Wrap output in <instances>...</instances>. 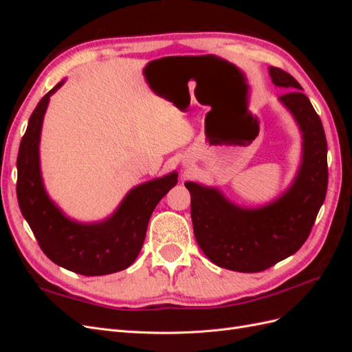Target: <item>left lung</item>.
<instances>
[{
    "instance_id": "8db88e82",
    "label": "left lung",
    "mask_w": 352,
    "mask_h": 352,
    "mask_svg": "<svg viewBox=\"0 0 352 352\" xmlns=\"http://www.w3.org/2000/svg\"><path fill=\"white\" fill-rule=\"evenodd\" d=\"M279 102L301 133V162L280 195L257 207L230 201L217 186L186 182L201 251L219 267L257 273L295 254L310 235L327 189V142L320 117L289 73L269 67Z\"/></svg>"
}]
</instances>
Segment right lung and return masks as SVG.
Here are the masks:
<instances>
[{
    "mask_svg": "<svg viewBox=\"0 0 352 352\" xmlns=\"http://www.w3.org/2000/svg\"><path fill=\"white\" fill-rule=\"evenodd\" d=\"M66 79L45 94L32 113L17 155V199L28 225L47 257L83 276H102L129 267L141 252L148 221L162 198L177 184L173 170L133 186L102 220L67 216L47 192L41 172V132L50 98Z\"/></svg>",
    "mask_w": 352,
    "mask_h": 352,
    "instance_id": "add662e5",
    "label": "right lung"
}]
</instances>
